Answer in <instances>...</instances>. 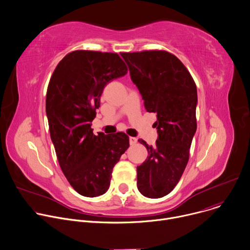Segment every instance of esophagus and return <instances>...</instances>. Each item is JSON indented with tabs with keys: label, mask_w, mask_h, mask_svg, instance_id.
I'll return each mask as SVG.
<instances>
[{
	"label": "esophagus",
	"mask_w": 250,
	"mask_h": 250,
	"mask_svg": "<svg viewBox=\"0 0 250 250\" xmlns=\"http://www.w3.org/2000/svg\"><path fill=\"white\" fill-rule=\"evenodd\" d=\"M136 142H137V138H136V137H133V136H130V137H129V144H130L131 146L135 145Z\"/></svg>",
	"instance_id": "obj_1"
}]
</instances>
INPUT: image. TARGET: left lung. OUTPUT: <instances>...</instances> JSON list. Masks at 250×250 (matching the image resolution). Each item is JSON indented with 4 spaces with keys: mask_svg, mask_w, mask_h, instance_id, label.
Wrapping results in <instances>:
<instances>
[{
    "mask_svg": "<svg viewBox=\"0 0 250 250\" xmlns=\"http://www.w3.org/2000/svg\"><path fill=\"white\" fill-rule=\"evenodd\" d=\"M148 113H156L154 146L138 139L148 151L137 166V189L147 198L168 195L187 166L197 129V87L185 65L165 50L121 53Z\"/></svg>",
    "mask_w": 250,
    "mask_h": 250,
    "instance_id": "obj_1",
    "label": "left lung"
}]
</instances>
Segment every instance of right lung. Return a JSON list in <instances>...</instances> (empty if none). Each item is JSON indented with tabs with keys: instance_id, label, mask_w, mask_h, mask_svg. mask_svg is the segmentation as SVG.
<instances>
[{
	"instance_id": "right-lung-1",
	"label": "right lung",
	"mask_w": 250,
	"mask_h": 250,
	"mask_svg": "<svg viewBox=\"0 0 250 250\" xmlns=\"http://www.w3.org/2000/svg\"><path fill=\"white\" fill-rule=\"evenodd\" d=\"M126 73L118 53L75 50L50 78L45 104L50 137L66 179L84 197L108 191L113 168L129 146L125 132L95 135L91 128L104 86Z\"/></svg>"
}]
</instances>
